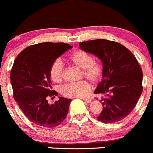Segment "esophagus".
Listing matches in <instances>:
<instances>
[{"label": "esophagus", "instance_id": "obj_1", "mask_svg": "<svg viewBox=\"0 0 153 153\" xmlns=\"http://www.w3.org/2000/svg\"><path fill=\"white\" fill-rule=\"evenodd\" d=\"M83 101H85V103H90L92 102V100H91V99H84Z\"/></svg>", "mask_w": 153, "mask_h": 153}]
</instances>
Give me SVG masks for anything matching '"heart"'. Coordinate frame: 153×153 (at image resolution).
Returning a JSON list of instances; mask_svg holds the SVG:
<instances>
[{"label": "heart", "instance_id": "1", "mask_svg": "<svg viewBox=\"0 0 153 153\" xmlns=\"http://www.w3.org/2000/svg\"><path fill=\"white\" fill-rule=\"evenodd\" d=\"M70 61L75 66L82 69V75L92 82H97L102 77L103 68L99 62L94 60L93 56L83 50L73 52ZM64 65L61 59H56L50 67V78L55 82L62 81ZM91 86L88 82L82 81L78 83H68L61 88L63 96L73 99L86 97L91 91Z\"/></svg>", "mask_w": 153, "mask_h": 153}]
</instances>
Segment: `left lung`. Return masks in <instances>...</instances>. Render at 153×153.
I'll return each mask as SVG.
<instances>
[{
	"label": "left lung",
	"instance_id": "8db88e82",
	"mask_svg": "<svg viewBox=\"0 0 153 153\" xmlns=\"http://www.w3.org/2000/svg\"><path fill=\"white\" fill-rule=\"evenodd\" d=\"M80 48L94 54L103 64L102 80L94 94L103 110L97 117L103 123H114L127 117L134 109L143 93V71L127 47L107 39H95L79 43Z\"/></svg>",
	"mask_w": 153,
	"mask_h": 153
}]
</instances>
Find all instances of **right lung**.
<instances>
[{"label": "right lung", "mask_w": 153, "mask_h": 153, "mask_svg": "<svg viewBox=\"0 0 153 153\" xmlns=\"http://www.w3.org/2000/svg\"><path fill=\"white\" fill-rule=\"evenodd\" d=\"M73 48L68 44L43 42L31 45L19 54L10 71L13 98L24 115L39 127H56L68 115L71 99L59 97L49 104L51 90L50 70L57 57Z\"/></svg>", "instance_id": "right-lung-1"}]
</instances>
